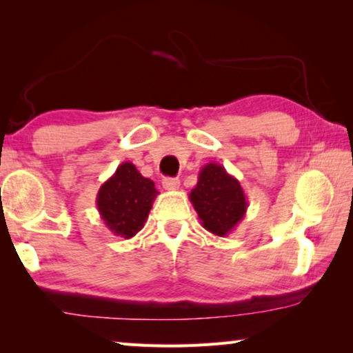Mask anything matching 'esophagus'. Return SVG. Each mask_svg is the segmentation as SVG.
I'll use <instances>...</instances> for the list:
<instances>
[{
  "instance_id": "obj_1",
  "label": "esophagus",
  "mask_w": 353,
  "mask_h": 353,
  "mask_svg": "<svg viewBox=\"0 0 353 353\" xmlns=\"http://www.w3.org/2000/svg\"><path fill=\"white\" fill-rule=\"evenodd\" d=\"M162 185H163L165 190L174 191V190H177L179 187H181V181H179L177 177H165L163 181H162Z\"/></svg>"
}]
</instances>
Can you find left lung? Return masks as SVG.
Instances as JSON below:
<instances>
[{"label":"left lung","instance_id":"8db88e82","mask_svg":"<svg viewBox=\"0 0 353 353\" xmlns=\"http://www.w3.org/2000/svg\"><path fill=\"white\" fill-rule=\"evenodd\" d=\"M188 198L202 227L216 236L229 235L248 210V198L238 179L214 162L202 166Z\"/></svg>","mask_w":353,"mask_h":353}]
</instances>
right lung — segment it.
<instances>
[{"label": "right lung", "instance_id": "add662e5", "mask_svg": "<svg viewBox=\"0 0 353 353\" xmlns=\"http://www.w3.org/2000/svg\"><path fill=\"white\" fill-rule=\"evenodd\" d=\"M159 191L151 179L143 177L134 163L124 162L101 185L97 207L101 219L117 236H135L145 225Z\"/></svg>", "mask_w": 353, "mask_h": 353}]
</instances>
